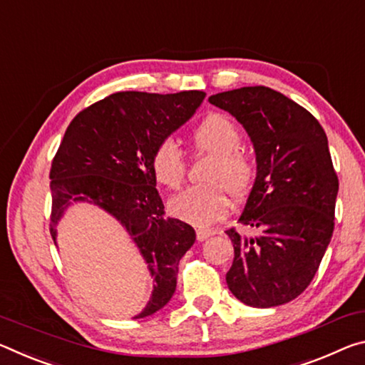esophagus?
<instances>
[{
	"mask_svg": "<svg viewBox=\"0 0 365 365\" xmlns=\"http://www.w3.org/2000/svg\"><path fill=\"white\" fill-rule=\"evenodd\" d=\"M215 232L212 230H197V241H205L210 236H213Z\"/></svg>",
	"mask_w": 365,
	"mask_h": 365,
	"instance_id": "1",
	"label": "esophagus"
}]
</instances>
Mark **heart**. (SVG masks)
I'll list each match as a JSON object with an SVG mask.
<instances>
[{
  "instance_id": "b5f03b06",
  "label": "heart",
  "mask_w": 365,
  "mask_h": 365,
  "mask_svg": "<svg viewBox=\"0 0 365 365\" xmlns=\"http://www.w3.org/2000/svg\"><path fill=\"white\" fill-rule=\"evenodd\" d=\"M242 135L237 124L222 113H210L194 130V143L202 152L217 155L207 186H192L170 200V212L181 222L194 226H208L226 217L230 197H236L250 186L254 165L241 148ZM150 168L155 181L168 189H178L186 175V161L178 143L165 139L153 147Z\"/></svg>"
}]
</instances>
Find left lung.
<instances>
[{
	"mask_svg": "<svg viewBox=\"0 0 365 365\" xmlns=\"http://www.w3.org/2000/svg\"><path fill=\"white\" fill-rule=\"evenodd\" d=\"M246 129L257 173L239 223L257 237L226 231L235 260L230 291L250 307L296 299L319 270L334 228L338 176L324 128L296 101L264 86L208 98Z\"/></svg>",
	"mask_w": 365,
	"mask_h": 365,
	"instance_id": "1",
	"label": "left lung"
}]
</instances>
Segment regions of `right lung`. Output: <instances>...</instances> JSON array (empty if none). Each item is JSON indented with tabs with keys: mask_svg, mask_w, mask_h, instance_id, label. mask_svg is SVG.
Wrapping results in <instances>:
<instances>
[{
	"mask_svg": "<svg viewBox=\"0 0 365 365\" xmlns=\"http://www.w3.org/2000/svg\"><path fill=\"white\" fill-rule=\"evenodd\" d=\"M205 92H118L77 115L51 163V236L73 204H91L123 226L153 279L152 296L134 319L163 309L175 294L178 265L195 242L190 225L165 218L152 175L158 142L194 116Z\"/></svg>",
	"mask_w": 365,
	"mask_h": 365,
	"instance_id": "1",
	"label": "right lung"
}]
</instances>
